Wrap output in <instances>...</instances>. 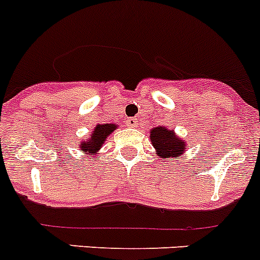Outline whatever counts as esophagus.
I'll use <instances>...</instances> for the list:
<instances>
[{
	"label": "esophagus",
	"instance_id": "esophagus-1",
	"mask_svg": "<svg viewBox=\"0 0 260 260\" xmlns=\"http://www.w3.org/2000/svg\"><path fill=\"white\" fill-rule=\"evenodd\" d=\"M126 125L130 126V127H137V126H138V119L137 118H133V117H130V118L126 119Z\"/></svg>",
	"mask_w": 260,
	"mask_h": 260
}]
</instances>
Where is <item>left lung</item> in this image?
I'll return each instance as SVG.
<instances>
[{
  "instance_id": "1",
  "label": "left lung",
  "mask_w": 260,
  "mask_h": 260,
  "mask_svg": "<svg viewBox=\"0 0 260 260\" xmlns=\"http://www.w3.org/2000/svg\"><path fill=\"white\" fill-rule=\"evenodd\" d=\"M150 139L153 148L156 150V155L162 158H169V160H173L174 157L182 155L187 147L183 139H180L174 134V132L168 130L162 126H157L151 130Z\"/></svg>"
}]
</instances>
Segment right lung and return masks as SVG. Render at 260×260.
<instances>
[{"label": "right lung", "instance_id": "right-lung-1", "mask_svg": "<svg viewBox=\"0 0 260 260\" xmlns=\"http://www.w3.org/2000/svg\"><path fill=\"white\" fill-rule=\"evenodd\" d=\"M117 125L114 123H104V125H98L93 128L91 138H89L87 142H80L79 148L80 151H83L86 153H96L100 148H102L103 144L105 143V139L108 138V135H110L112 133L116 130Z\"/></svg>", "mask_w": 260, "mask_h": 260}]
</instances>
